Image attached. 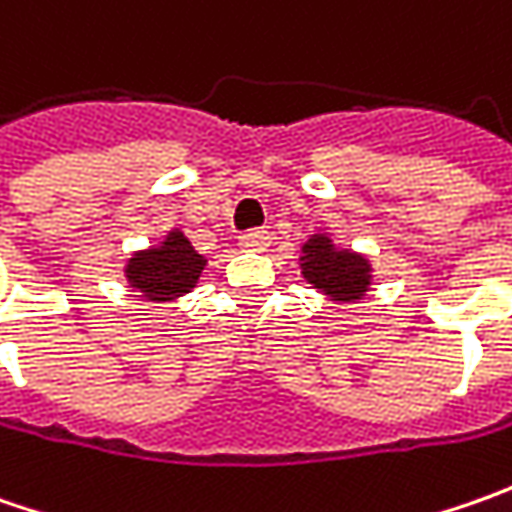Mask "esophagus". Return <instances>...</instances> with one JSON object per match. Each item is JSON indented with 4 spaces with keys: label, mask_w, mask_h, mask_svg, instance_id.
Instances as JSON below:
<instances>
[{
    "label": "esophagus",
    "mask_w": 512,
    "mask_h": 512,
    "mask_svg": "<svg viewBox=\"0 0 512 512\" xmlns=\"http://www.w3.org/2000/svg\"><path fill=\"white\" fill-rule=\"evenodd\" d=\"M239 245L245 247V250L259 253V250H265V247L270 245V233H267V230H247L245 236L239 239Z\"/></svg>",
    "instance_id": "esophagus-1"
}]
</instances>
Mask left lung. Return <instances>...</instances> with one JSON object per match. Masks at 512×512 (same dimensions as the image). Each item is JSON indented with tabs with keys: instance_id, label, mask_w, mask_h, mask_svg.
<instances>
[{
	"instance_id": "obj_1",
	"label": "left lung",
	"mask_w": 512,
	"mask_h": 512,
	"mask_svg": "<svg viewBox=\"0 0 512 512\" xmlns=\"http://www.w3.org/2000/svg\"><path fill=\"white\" fill-rule=\"evenodd\" d=\"M299 262L302 279L333 305H359L373 287L370 256L339 245L327 230H316L307 236Z\"/></svg>"
}]
</instances>
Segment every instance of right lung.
<instances>
[{
    "instance_id": "obj_1",
    "label": "right lung",
    "mask_w": 512,
    "mask_h": 512,
    "mask_svg": "<svg viewBox=\"0 0 512 512\" xmlns=\"http://www.w3.org/2000/svg\"><path fill=\"white\" fill-rule=\"evenodd\" d=\"M207 259L190 245L182 227H170L156 245L133 250L125 262V285L142 302L168 305L199 285Z\"/></svg>"
}]
</instances>
